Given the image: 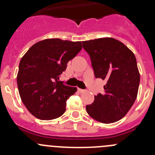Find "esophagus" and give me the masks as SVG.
Segmentation results:
<instances>
[{
	"label": "esophagus",
	"instance_id": "esophagus-1",
	"mask_svg": "<svg viewBox=\"0 0 155 155\" xmlns=\"http://www.w3.org/2000/svg\"><path fill=\"white\" fill-rule=\"evenodd\" d=\"M78 91L79 93H84V92L86 91V90H84V89H81V88H78Z\"/></svg>",
	"mask_w": 155,
	"mask_h": 155
}]
</instances>
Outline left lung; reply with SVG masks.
Here are the masks:
<instances>
[{
  "label": "left lung",
  "mask_w": 155,
  "mask_h": 155,
  "mask_svg": "<svg viewBox=\"0 0 155 155\" xmlns=\"http://www.w3.org/2000/svg\"><path fill=\"white\" fill-rule=\"evenodd\" d=\"M82 46L90 56L95 77L107 81L104 93L95 95L93 104L86 106L87 114L104 124L119 121L138 93L140 76L135 55L112 37L83 41Z\"/></svg>",
  "instance_id": "obj_1"
}]
</instances>
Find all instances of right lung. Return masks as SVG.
Here are the masks:
<instances>
[{"label":"right lung","instance_id":"add662e5","mask_svg":"<svg viewBox=\"0 0 155 155\" xmlns=\"http://www.w3.org/2000/svg\"><path fill=\"white\" fill-rule=\"evenodd\" d=\"M80 41L46 39L33 45L20 61L17 85L21 101L36 118L52 120L66 111L77 87L58 81L69 61L82 49Z\"/></svg>","mask_w":155,"mask_h":155}]
</instances>
